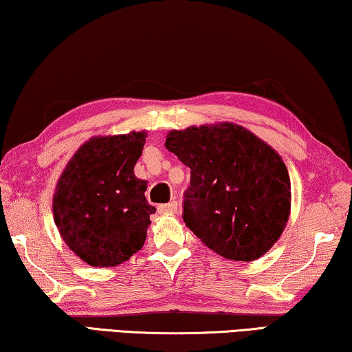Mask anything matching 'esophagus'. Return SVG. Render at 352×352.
<instances>
[{"label": "esophagus", "instance_id": "1", "mask_svg": "<svg viewBox=\"0 0 352 352\" xmlns=\"http://www.w3.org/2000/svg\"><path fill=\"white\" fill-rule=\"evenodd\" d=\"M158 212L161 214H174L178 212V204L175 201H172L169 204H164V206L158 207Z\"/></svg>", "mask_w": 352, "mask_h": 352}]
</instances>
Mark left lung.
Returning a JSON list of instances; mask_svg holds the SVG:
<instances>
[{
    "mask_svg": "<svg viewBox=\"0 0 352 352\" xmlns=\"http://www.w3.org/2000/svg\"><path fill=\"white\" fill-rule=\"evenodd\" d=\"M166 148L191 169L183 221L230 261H254L280 239L291 213V180L281 156L243 126L170 131Z\"/></svg>",
    "mask_w": 352,
    "mask_h": 352,
    "instance_id": "left-lung-1",
    "label": "left lung"
}]
</instances>
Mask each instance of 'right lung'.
I'll list each match as a JSON object with an SVG mask.
<instances>
[{
	"instance_id": "add662e5",
	"label": "right lung",
	"mask_w": 352,
	"mask_h": 352,
	"mask_svg": "<svg viewBox=\"0 0 352 352\" xmlns=\"http://www.w3.org/2000/svg\"><path fill=\"white\" fill-rule=\"evenodd\" d=\"M146 133L91 138L63 170L54 194L61 239L83 262L115 267L142 248L156 212L134 175Z\"/></svg>"
}]
</instances>
